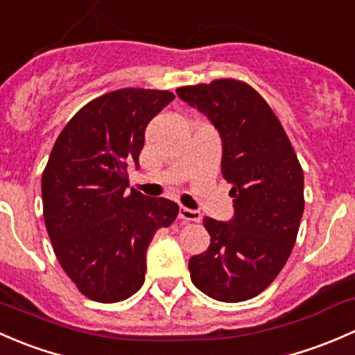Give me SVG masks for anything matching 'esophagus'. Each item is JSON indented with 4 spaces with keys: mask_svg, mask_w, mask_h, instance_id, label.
Listing matches in <instances>:
<instances>
[{
    "mask_svg": "<svg viewBox=\"0 0 355 355\" xmlns=\"http://www.w3.org/2000/svg\"><path fill=\"white\" fill-rule=\"evenodd\" d=\"M179 217L186 222H200L202 220V214L198 210H191V208L181 207L179 208Z\"/></svg>",
    "mask_w": 355,
    "mask_h": 355,
    "instance_id": "1",
    "label": "esophagus"
}]
</instances>
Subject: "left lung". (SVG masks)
I'll list each match as a JSON object with an SVG mask.
<instances>
[{"label":"left lung","mask_w":355,"mask_h":355,"mask_svg":"<svg viewBox=\"0 0 355 355\" xmlns=\"http://www.w3.org/2000/svg\"><path fill=\"white\" fill-rule=\"evenodd\" d=\"M222 138V176L234 217L203 218L210 246L189 259L191 282L208 297L241 302L275 280L291 257L304 211V174L286 130L266 101L234 78L179 87Z\"/></svg>","instance_id":"left-lung-1"}]
</instances>
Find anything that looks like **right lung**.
Listing matches in <instances>:
<instances>
[{"label":"right lung","instance_id":"obj_1","mask_svg":"<svg viewBox=\"0 0 355 355\" xmlns=\"http://www.w3.org/2000/svg\"><path fill=\"white\" fill-rule=\"evenodd\" d=\"M169 90L121 89L83 105L58 137L42 173V208L54 254L76 288L97 302L131 297L145 282L153 234L176 220L166 198L126 193L145 128Z\"/></svg>","mask_w":355,"mask_h":355}]
</instances>
